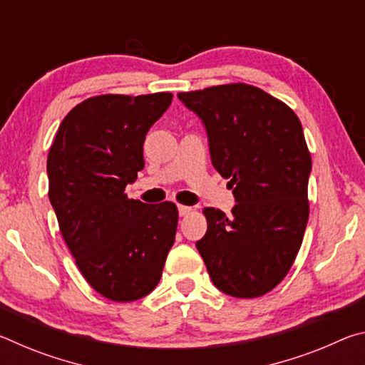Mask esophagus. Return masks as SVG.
<instances>
[{
  "instance_id": "obj_1",
  "label": "esophagus",
  "mask_w": 365,
  "mask_h": 365,
  "mask_svg": "<svg viewBox=\"0 0 365 365\" xmlns=\"http://www.w3.org/2000/svg\"><path fill=\"white\" fill-rule=\"evenodd\" d=\"M190 212H191V207L190 206H183V205L178 206V214H180L182 217H185V215H188Z\"/></svg>"
}]
</instances>
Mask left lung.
Wrapping results in <instances>:
<instances>
[{"mask_svg":"<svg viewBox=\"0 0 365 365\" xmlns=\"http://www.w3.org/2000/svg\"><path fill=\"white\" fill-rule=\"evenodd\" d=\"M177 96L201 119L212 165L237 201L232 215L205 207L207 232L196 248L220 292L257 298L285 279L306 232L312 163L301 122L246 83Z\"/></svg>","mask_w":365,"mask_h":365,"instance_id":"obj_1","label":"left lung"}]
</instances>
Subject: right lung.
<instances>
[{"mask_svg": "<svg viewBox=\"0 0 365 365\" xmlns=\"http://www.w3.org/2000/svg\"><path fill=\"white\" fill-rule=\"evenodd\" d=\"M170 103L172 93L88 98L64 117L48 153L49 202L67 248L85 280L117 302L156 288L175 240L174 202L123 193L145 168L148 130Z\"/></svg>", "mask_w": 365, "mask_h": 365, "instance_id": "obj_1", "label": "right lung"}]
</instances>
